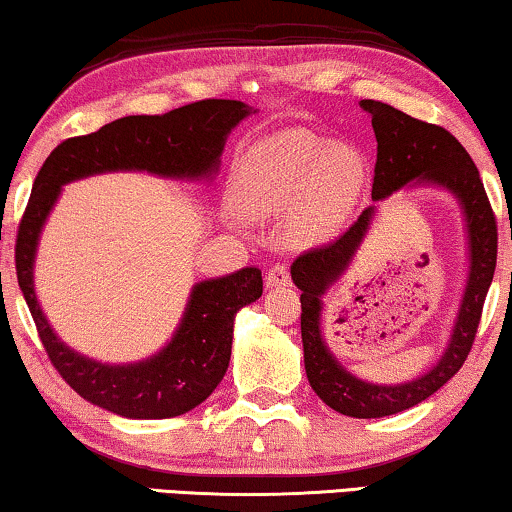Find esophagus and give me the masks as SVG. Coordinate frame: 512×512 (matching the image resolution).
I'll use <instances>...</instances> for the list:
<instances>
[{
	"label": "esophagus",
	"mask_w": 512,
	"mask_h": 512,
	"mask_svg": "<svg viewBox=\"0 0 512 512\" xmlns=\"http://www.w3.org/2000/svg\"><path fill=\"white\" fill-rule=\"evenodd\" d=\"M265 284H268L270 289H279V286H291V275H289V270H286V265H282V263L272 265V268L265 272Z\"/></svg>",
	"instance_id": "esophagus-1"
}]
</instances>
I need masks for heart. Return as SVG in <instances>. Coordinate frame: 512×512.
I'll return each mask as SVG.
<instances>
[{
	"instance_id": "heart-1",
	"label": "heart",
	"mask_w": 512,
	"mask_h": 512,
	"mask_svg": "<svg viewBox=\"0 0 512 512\" xmlns=\"http://www.w3.org/2000/svg\"><path fill=\"white\" fill-rule=\"evenodd\" d=\"M366 184V160L354 146L333 144L305 128L258 139L237 160L233 200L249 216L291 212L289 235L296 244L331 237L352 212Z\"/></svg>"
}]
</instances>
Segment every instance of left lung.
Listing matches in <instances>:
<instances>
[{
  "label": "left lung",
  "instance_id": "8db88e82",
  "mask_svg": "<svg viewBox=\"0 0 512 512\" xmlns=\"http://www.w3.org/2000/svg\"><path fill=\"white\" fill-rule=\"evenodd\" d=\"M373 118L377 163L373 200H384L405 184H429L450 191L459 200L468 230V279L454 319L452 335L436 366L403 384H373L349 373L331 354L321 333L324 293L345 275L356 249L366 237L375 207L363 209L359 221L326 247L310 249L291 265V279L300 291V333H303L305 373L321 401L347 417L375 419L396 415L422 403L459 373L482 317L489 284L496 268V219L480 172L464 146L440 125L417 121L384 102L361 100Z\"/></svg>",
  "mask_w": 512,
  "mask_h": 512
}]
</instances>
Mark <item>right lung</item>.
<instances>
[{"label": "right lung", "instance_id": "obj_1", "mask_svg": "<svg viewBox=\"0 0 512 512\" xmlns=\"http://www.w3.org/2000/svg\"><path fill=\"white\" fill-rule=\"evenodd\" d=\"M251 111L237 100H200L163 116H125L90 135L65 139L41 165L18 226V286L55 370L97 408L128 419H165L200 405L226 375L235 314L261 298L263 277L258 268H242L195 284L172 340L149 359L118 366L88 359L55 335L34 293L39 235L62 186L123 170L207 179L219 170L228 132Z\"/></svg>", "mask_w": 512, "mask_h": 512}]
</instances>
